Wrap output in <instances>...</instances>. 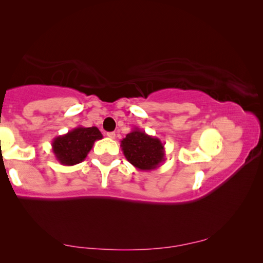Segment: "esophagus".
Returning a JSON list of instances; mask_svg holds the SVG:
<instances>
[{
	"label": "esophagus",
	"instance_id": "esophagus-1",
	"mask_svg": "<svg viewBox=\"0 0 263 263\" xmlns=\"http://www.w3.org/2000/svg\"><path fill=\"white\" fill-rule=\"evenodd\" d=\"M106 136H108V138H110V139H115L116 133L115 132H108V133H106Z\"/></svg>",
	"mask_w": 263,
	"mask_h": 263
}]
</instances>
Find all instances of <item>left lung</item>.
<instances>
[{"label": "left lung", "instance_id": "left-lung-1", "mask_svg": "<svg viewBox=\"0 0 263 263\" xmlns=\"http://www.w3.org/2000/svg\"><path fill=\"white\" fill-rule=\"evenodd\" d=\"M124 155L139 171H153L164 161V145L159 138L135 127L121 141Z\"/></svg>", "mask_w": 263, "mask_h": 263}]
</instances>
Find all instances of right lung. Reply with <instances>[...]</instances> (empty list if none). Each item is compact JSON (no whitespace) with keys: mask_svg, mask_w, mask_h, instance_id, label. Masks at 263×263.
<instances>
[{"mask_svg":"<svg viewBox=\"0 0 263 263\" xmlns=\"http://www.w3.org/2000/svg\"><path fill=\"white\" fill-rule=\"evenodd\" d=\"M102 138L103 136L96 126H78L66 135L54 138L52 141V151L61 164L74 166L87 158L94 142Z\"/></svg>","mask_w":263,"mask_h":263,"instance_id":"right-lung-1","label":"right lung"}]
</instances>
